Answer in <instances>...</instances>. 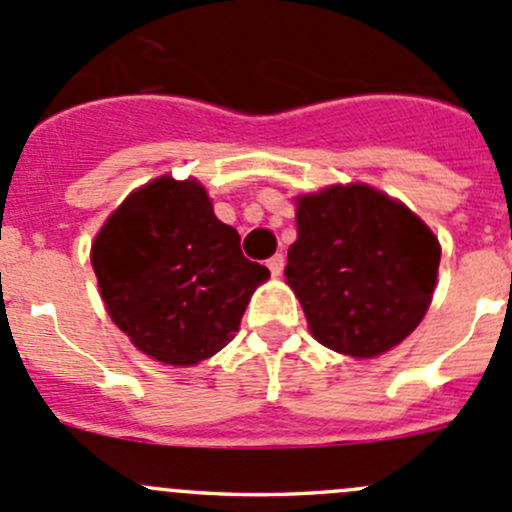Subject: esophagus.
Masks as SVG:
<instances>
[{
    "label": "esophagus",
    "instance_id": "esophagus-1",
    "mask_svg": "<svg viewBox=\"0 0 512 512\" xmlns=\"http://www.w3.org/2000/svg\"><path fill=\"white\" fill-rule=\"evenodd\" d=\"M267 267H270L272 275L277 277L282 272V267H285V257H282V255H272L270 260H267Z\"/></svg>",
    "mask_w": 512,
    "mask_h": 512
}]
</instances>
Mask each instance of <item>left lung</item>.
<instances>
[{
	"instance_id": "8db88e82",
	"label": "left lung",
	"mask_w": 512,
	"mask_h": 512,
	"mask_svg": "<svg viewBox=\"0 0 512 512\" xmlns=\"http://www.w3.org/2000/svg\"><path fill=\"white\" fill-rule=\"evenodd\" d=\"M440 245L405 205L367 185L297 197L285 275L312 337L352 357L403 342L428 312Z\"/></svg>"
}]
</instances>
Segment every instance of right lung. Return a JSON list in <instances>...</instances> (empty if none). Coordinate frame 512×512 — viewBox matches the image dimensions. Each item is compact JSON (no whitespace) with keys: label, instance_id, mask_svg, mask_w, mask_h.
I'll return each instance as SVG.
<instances>
[{"label":"right lung","instance_id":"1","mask_svg":"<svg viewBox=\"0 0 512 512\" xmlns=\"http://www.w3.org/2000/svg\"><path fill=\"white\" fill-rule=\"evenodd\" d=\"M92 267L109 317L165 365H195L235 337L270 270L242 255L205 187L170 177L132 192L104 222Z\"/></svg>","mask_w":512,"mask_h":512}]
</instances>
